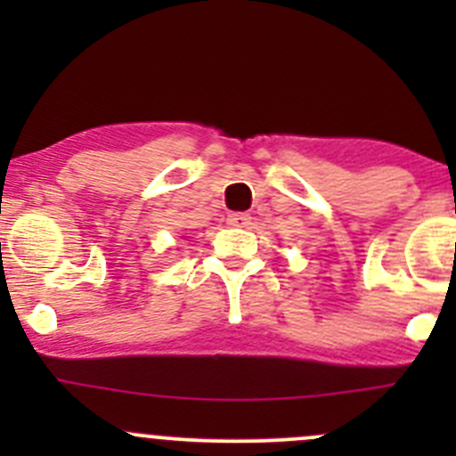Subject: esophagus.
<instances>
[{"instance_id": "esophagus-1", "label": "esophagus", "mask_w": 456, "mask_h": 456, "mask_svg": "<svg viewBox=\"0 0 456 456\" xmlns=\"http://www.w3.org/2000/svg\"><path fill=\"white\" fill-rule=\"evenodd\" d=\"M251 220L249 214H229L227 216V223L233 224V227H247Z\"/></svg>"}]
</instances>
